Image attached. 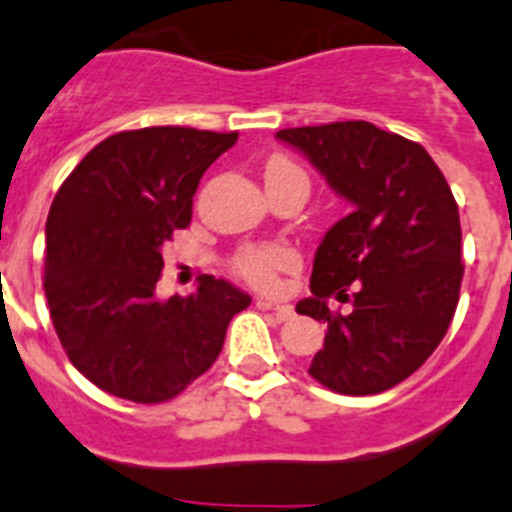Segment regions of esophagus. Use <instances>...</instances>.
Listing matches in <instances>:
<instances>
[{
    "instance_id": "34e87169",
    "label": "esophagus",
    "mask_w": 512,
    "mask_h": 512,
    "mask_svg": "<svg viewBox=\"0 0 512 512\" xmlns=\"http://www.w3.org/2000/svg\"><path fill=\"white\" fill-rule=\"evenodd\" d=\"M255 303H257V308L272 310V313H275V318H278V321H290V318H293V313H295L293 305L272 303V300H267V298H257Z\"/></svg>"
}]
</instances>
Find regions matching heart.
Here are the masks:
<instances>
[{"mask_svg":"<svg viewBox=\"0 0 512 512\" xmlns=\"http://www.w3.org/2000/svg\"><path fill=\"white\" fill-rule=\"evenodd\" d=\"M283 176H303V171L285 156H272L265 166V181L283 179ZM298 265V255L288 245H247L234 255V272L257 288H272L278 272Z\"/></svg>","mask_w":512,"mask_h":512,"instance_id":"obj_1","label":"heart"}]
</instances>
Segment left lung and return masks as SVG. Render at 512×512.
<instances>
[{
	"instance_id": "8db88e82",
	"label": "left lung",
	"mask_w": 512,
	"mask_h": 512,
	"mask_svg": "<svg viewBox=\"0 0 512 512\" xmlns=\"http://www.w3.org/2000/svg\"><path fill=\"white\" fill-rule=\"evenodd\" d=\"M353 204L315 252L310 298L295 305L328 326L308 374L348 396L381 394L427 361L455 315L462 229L452 189L419 143L366 121L283 128ZM351 302L333 314L327 298Z\"/></svg>"
}]
</instances>
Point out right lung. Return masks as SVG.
<instances>
[{"mask_svg": "<svg viewBox=\"0 0 512 512\" xmlns=\"http://www.w3.org/2000/svg\"><path fill=\"white\" fill-rule=\"evenodd\" d=\"M237 133L154 126L108 136L62 181L47 214L45 295L70 364L136 404L174 399L217 361L250 295L202 275L156 298L161 247L189 227L199 179Z\"/></svg>", "mask_w": 512, "mask_h": 512, "instance_id": "1", "label": "right lung"}]
</instances>
